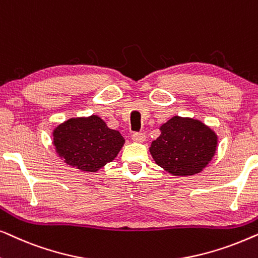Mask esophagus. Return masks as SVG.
<instances>
[{
    "instance_id": "1",
    "label": "esophagus",
    "mask_w": 258,
    "mask_h": 258,
    "mask_svg": "<svg viewBox=\"0 0 258 258\" xmlns=\"http://www.w3.org/2000/svg\"><path fill=\"white\" fill-rule=\"evenodd\" d=\"M132 137L135 142H139V143H142L146 141V134L144 133H134Z\"/></svg>"
}]
</instances>
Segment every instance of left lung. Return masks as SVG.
Here are the masks:
<instances>
[{"label":"left lung","instance_id":"8db88e82","mask_svg":"<svg viewBox=\"0 0 258 258\" xmlns=\"http://www.w3.org/2000/svg\"><path fill=\"white\" fill-rule=\"evenodd\" d=\"M160 132L149 151L156 164L174 176L199 174L217 150V135L199 119L174 116Z\"/></svg>","mask_w":258,"mask_h":258}]
</instances>
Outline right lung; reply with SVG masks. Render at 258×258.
Instances as JSON below:
<instances>
[{
  "label": "right lung",
  "instance_id": "1",
  "mask_svg": "<svg viewBox=\"0 0 258 258\" xmlns=\"http://www.w3.org/2000/svg\"><path fill=\"white\" fill-rule=\"evenodd\" d=\"M124 142L119 132L108 128L97 115L69 118L52 132L58 156L67 164L86 172H96L115 160Z\"/></svg>",
  "mask_w": 258,
  "mask_h": 258
}]
</instances>
